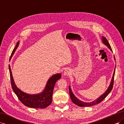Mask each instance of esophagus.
<instances>
[{
    "label": "esophagus",
    "mask_w": 124,
    "mask_h": 124,
    "mask_svg": "<svg viewBox=\"0 0 124 124\" xmlns=\"http://www.w3.org/2000/svg\"><path fill=\"white\" fill-rule=\"evenodd\" d=\"M70 74H71V71L70 70H68V69H66L64 70V73H63V75L64 76H70Z\"/></svg>",
    "instance_id": "1"
}]
</instances>
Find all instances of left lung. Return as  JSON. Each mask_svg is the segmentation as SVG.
Listing matches in <instances>:
<instances>
[{"instance_id": "8db88e82", "label": "left lung", "mask_w": 124, "mask_h": 124, "mask_svg": "<svg viewBox=\"0 0 124 124\" xmlns=\"http://www.w3.org/2000/svg\"><path fill=\"white\" fill-rule=\"evenodd\" d=\"M102 43L111 50V52H112V49L111 48L110 45L109 44V42H108L107 40L106 39V38L105 37L102 36ZM114 60L116 61V59L115 57L114 56ZM116 65H115V68H114V70L113 71V76L112 77V79L110 82V83L108 88L107 89V90H106L105 92L102 94L100 96V97L95 100H94L93 101L91 102H83L82 101L80 100L79 99H78L76 96L72 92V90L71 89L70 86H69V90H70V98L71 100L72 101V102L74 103V104H75L76 105H78V106L80 107H89V106H93V105H95L96 104H98L100 103L102 101L106 98L107 96L108 95V94L110 93V91H111L112 87H113V81H114V74H115V70H116Z\"/></svg>"}]
</instances>
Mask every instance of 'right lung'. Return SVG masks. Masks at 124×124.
Here are the masks:
<instances>
[{
    "mask_svg": "<svg viewBox=\"0 0 124 124\" xmlns=\"http://www.w3.org/2000/svg\"><path fill=\"white\" fill-rule=\"evenodd\" d=\"M20 43V41H18L16 46L13 49L10 61L14 54L16 49ZM9 71H10L11 83L12 89L14 92L16 94L18 98L24 104L25 106L33 108L43 109L48 107L52 102V96L53 90L55 84L57 81L61 78V74H56L50 77L46 82L44 89L41 93L36 94L27 93L24 91L21 90L16 86L11 69L10 64L8 65Z\"/></svg>",
    "mask_w": 124,
    "mask_h": 124,
    "instance_id": "right-lung-1",
    "label": "right lung"
}]
</instances>
